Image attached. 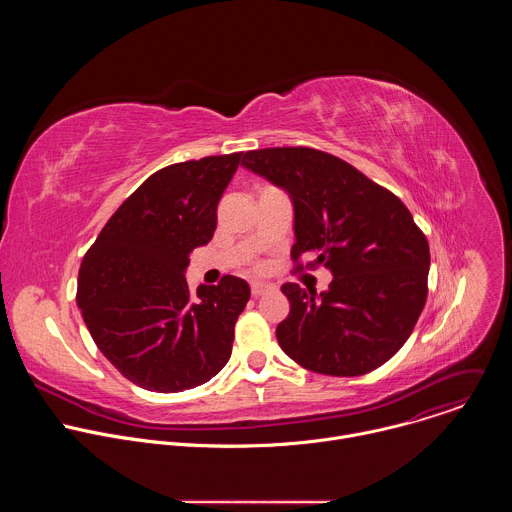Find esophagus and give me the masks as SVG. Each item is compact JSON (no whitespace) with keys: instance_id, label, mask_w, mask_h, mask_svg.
Segmentation results:
<instances>
[{"instance_id":"34e87169","label":"esophagus","mask_w":512,"mask_h":512,"mask_svg":"<svg viewBox=\"0 0 512 512\" xmlns=\"http://www.w3.org/2000/svg\"><path fill=\"white\" fill-rule=\"evenodd\" d=\"M269 289H271L269 283H263V281H253V283H251V294H253V298L263 296L265 291H269Z\"/></svg>"}]
</instances>
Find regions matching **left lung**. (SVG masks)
<instances>
[{
  "label": "left lung",
  "instance_id": "1",
  "mask_svg": "<svg viewBox=\"0 0 512 512\" xmlns=\"http://www.w3.org/2000/svg\"><path fill=\"white\" fill-rule=\"evenodd\" d=\"M243 166L294 202L296 271L328 267V291L283 283L289 316L281 350L300 367L358 377L385 364L411 336L427 300L429 245L409 208L348 162L314 148H265ZM315 259L306 266L301 257Z\"/></svg>",
  "mask_w": 512,
  "mask_h": 512
}]
</instances>
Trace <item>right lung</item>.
Here are the masks:
<instances>
[{"mask_svg":"<svg viewBox=\"0 0 512 512\" xmlns=\"http://www.w3.org/2000/svg\"><path fill=\"white\" fill-rule=\"evenodd\" d=\"M243 152L166 166L109 218L79 269L77 304L113 367L156 393L194 389L229 362L251 289L225 275L192 294L184 269L216 229Z\"/></svg>","mask_w":512,"mask_h":512,"instance_id":"obj_1","label":"right lung"}]
</instances>
